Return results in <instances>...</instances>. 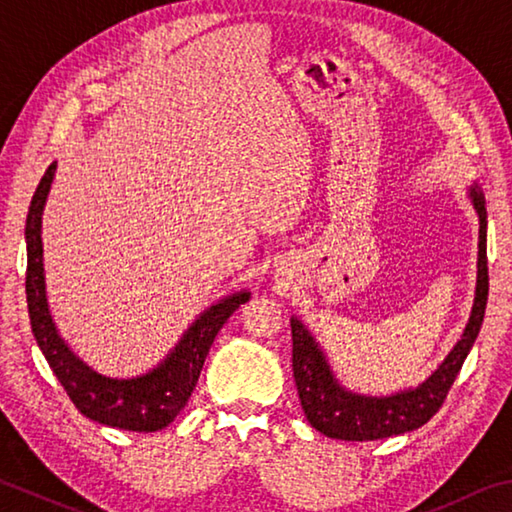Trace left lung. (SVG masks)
I'll list each match as a JSON object with an SVG mask.
<instances>
[{
  "label": "left lung",
  "mask_w": 512,
  "mask_h": 512,
  "mask_svg": "<svg viewBox=\"0 0 512 512\" xmlns=\"http://www.w3.org/2000/svg\"><path fill=\"white\" fill-rule=\"evenodd\" d=\"M468 199L479 217V257L475 302L466 329L452 351L421 385L387 396L351 392L333 374L329 358L304 322L293 315V376L306 421L320 434L340 441H376L412 432L439 412L448 389L457 378L463 360L479 336L488 302V257H486V197L477 183L468 188Z\"/></svg>",
  "instance_id": "left-lung-1"
}]
</instances>
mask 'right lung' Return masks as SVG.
Listing matches in <instances>:
<instances>
[{
  "instance_id": "1",
  "label": "right lung",
  "mask_w": 512,
  "mask_h": 512,
  "mask_svg": "<svg viewBox=\"0 0 512 512\" xmlns=\"http://www.w3.org/2000/svg\"><path fill=\"white\" fill-rule=\"evenodd\" d=\"M58 163H51L33 194L26 217V302L37 347L44 353L55 378L80 414L102 425L129 432H159L170 425L188 403L203 362L219 329L250 300V291H235L199 313L181 340L159 365L141 376L111 378L89 367L60 336L46 300L42 215L49 199Z\"/></svg>"
}]
</instances>
